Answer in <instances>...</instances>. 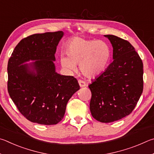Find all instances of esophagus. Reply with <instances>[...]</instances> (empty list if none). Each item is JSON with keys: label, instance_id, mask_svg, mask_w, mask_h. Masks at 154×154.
I'll list each match as a JSON object with an SVG mask.
<instances>
[{"label": "esophagus", "instance_id": "34e87169", "mask_svg": "<svg viewBox=\"0 0 154 154\" xmlns=\"http://www.w3.org/2000/svg\"><path fill=\"white\" fill-rule=\"evenodd\" d=\"M79 85L80 87H84L87 86L86 82L85 81H83V80H79Z\"/></svg>", "mask_w": 154, "mask_h": 154}]
</instances>
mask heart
<instances>
[{
    "instance_id": "1",
    "label": "heart",
    "mask_w": 154,
    "mask_h": 154,
    "mask_svg": "<svg viewBox=\"0 0 154 154\" xmlns=\"http://www.w3.org/2000/svg\"><path fill=\"white\" fill-rule=\"evenodd\" d=\"M66 55L59 57L62 67L69 72H75L77 64L86 77L95 78L106 69L111 57V49L103 40L75 37L67 42Z\"/></svg>"
}]
</instances>
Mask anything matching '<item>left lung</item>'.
Listing matches in <instances>:
<instances>
[{
	"label": "left lung",
	"mask_w": 154,
	"mask_h": 154,
	"mask_svg": "<svg viewBox=\"0 0 154 154\" xmlns=\"http://www.w3.org/2000/svg\"><path fill=\"white\" fill-rule=\"evenodd\" d=\"M113 47V61L88 85L90 110L101 122H114L131 114L143 89V66L139 54L127 40L105 35Z\"/></svg>",
	"instance_id": "8db88e82"
}]
</instances>
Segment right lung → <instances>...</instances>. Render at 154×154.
<instances>
[{
  "label": "right lung",
  "instance_id": "obj_1",
  "mask_svg": "<svg viewBox=\"0 0 154 154\" xmlns=\"http://www.w3.org/2000/svg\"><path fill=\"white\" fill-rule=\"evenodd\" d=\"M62 31L24 38L8 61L7 89L20 112L32 122L56 125L63 119L67 102L80 89L76 79L55 72L53 61ZM29 60H35L23 64Z\"/></svg>",
  "mask_w": 154,
  "mask_h": 154
}]
</instances>
